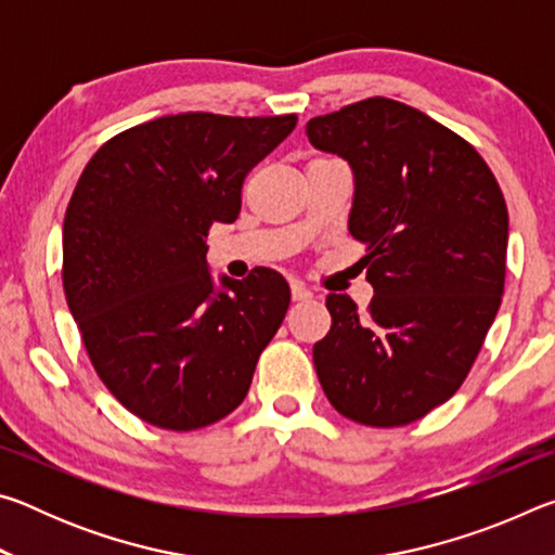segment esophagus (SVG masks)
I'll list each match as a JSON object with an SVG mask.
<instances>
[{
  "mask_svg": "<svg viewBox=\"0 0 555 555\" xmlns=\"http://www.w3.org/2000/svg\"><path fill=\"white\" fill-rule=\"evenodd\" d=\"M291 298H294V300H308V298H313V291L306 288L304 284H300V281H294V284H291Z\"/></svg>",
  "mask_w": 555,
  "mask_h": 555,
  "instance_id": "1",
  "label": "esophagus"
}]
</instances>
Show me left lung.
Here are the masks:
<instances>
[{"instance_id":"1","label":"left lung","mask_w":555,"mask_h":555,"mask_svg":"<svg viewBox=\"0 0 555 555\" xmlns=\"http://www.w3.org/2000/svg\"><path fill=\"white\" fill-rule=\"evenodd\" d=\"M354 176L350 234L364 244L370 308L331 294L313 345L327 401L357 424L424 418L460 389L504 294L509 215L485 158L455 131L389 98L306 125Z\"/></svg>"}]
</instances>
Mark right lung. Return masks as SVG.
Returning <instances> with one entry per match:
<instances>
[{"mask_svg":"<svg viewBox=\"0 0 555 555\" xmlns=\"http://www.w3.org/2000/svg\"><path fill=\"white\" fill-rule=\"evenodd\" d=\"M298 117L183 112L112 137L63 220V291L92 367L121 406L166 430L210 426L247 397L291 304L286 279H220L208 230Z\"/></svg>","mask_w":555,"mask_h":555,"instance_id":"add662e5","label":"right lung"}]
</instances>
